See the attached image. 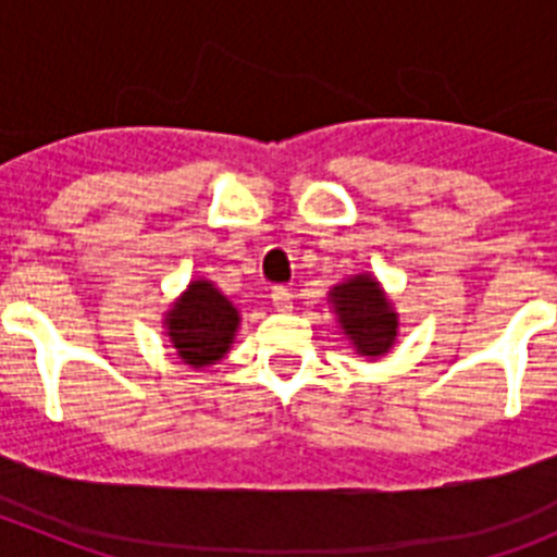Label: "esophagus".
I'll use <instances>...</instances> for the list:
<instances>
[{
  "instance_id": "34e87169",
  "label": "esophagus",
  "mask_w": 557,
  "mask_h": 557,
  "mask_svg": "<svg viewBox=\"0 0 557 557\" xmlns=\"http://www.w3.org/2000/svg\"><path fill=\"white\" fill-rule=\"evenodd\" d=\"M270 301H273V307L278 309V312H289V309H293V293H289L287 287H273Z\"/></svg>"
}]
</instances>
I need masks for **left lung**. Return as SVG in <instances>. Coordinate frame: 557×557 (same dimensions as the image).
<instances>
[{"label":"left lung","mask_w":557,"mask_h":557,"mask_svg":"<svg viewBox=\"0 0 557 557\" xmlns=\"http://www.w3.org/2000/svg\"><path fill=\"white\" fill-rule=\"evenodd\" d=\"M332 298L339 323L359 354L382 357L393 346L398 329L396 312L371 275H357L348 284H339L332 289Z\"/></svg>","instance_id":"left-lung-1"}]
</instances>
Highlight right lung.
I'll return each instance as SVG.
<instances>
[{"label": "right lung", "mask_w": 557, "mask_h": 557, "mask_svg": "<svg viewBox=\"0 0 557 557\" xmlns=\"http://www.w3.org/2000/svg\"><path fill=\"white\" fill-rule=\"evenodd\" d=\"M236 314L234 304L211 282H191L175 309L166 314L172 346L186 366L203 368L218 362L234 339Z\"/></svg>", "instance_id": "add662e5"}]
</instances>
